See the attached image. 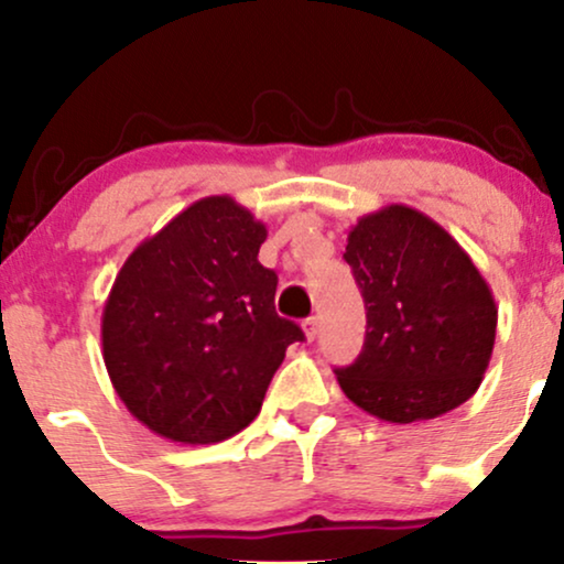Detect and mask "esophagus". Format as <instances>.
<instances>
[{
    "label": "esophagus",
    "instance_id": "1",
    "mask_svg": "<svg viewBox=\"0 0 564 564\" xmlns=\"http://www.w3.org/2000/svg\"><path fill=\"white\" fill-rule=\"evenodd\" d=\"M302 328H304V336H307V341H313L315 336H318L321 323H318V318H315V315H310V318L302 323Z\"/></svg>",
    "mask_w": 564,
    "mask_h": 564
}]
</instances>
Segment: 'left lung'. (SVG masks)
Returning a JSON list of instances; mask_svg holds the SVG:
<instances>
[{"label":"left lung","instance_id":"obj_1","mask_svg":"<svg viewBox=\"0 0 564 564\" xmlns=\"http://www.w3.org/2000/svg\"><path fill=\"white\" fill-rule=\"evenodd\" d=\"M345 260L366 302L358 360L336 368L341 392L390 424L443 416L480 387L498 307L448 230L405 204L358 219Z\"/></svg>","mask_w":564,"mask_h":564}]
</instances>
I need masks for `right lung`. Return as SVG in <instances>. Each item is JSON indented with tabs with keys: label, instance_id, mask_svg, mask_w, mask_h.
<instances>
[{
	"label": "right lung",
	"instance_id": "right-lung-1",
	"mask_svg": "<svg viewBox=\"0 0 564 564\" xmlns=\"http://www.w3.org/2000/svg\"><path fill=\"white\" fill-rule=\"evenodd\" d=\"M268 230L230 196H206L145 238L102 307V360L121 403L185 445L228 440L260 413L296 323L275 313Z\"/></svg>",
	"mask_w": 564,
	"mask_h": 564
}]
</instances>
